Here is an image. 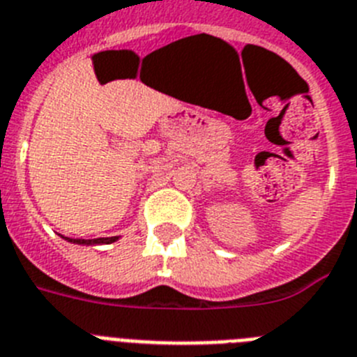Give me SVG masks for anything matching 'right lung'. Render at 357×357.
Masks as SVG:
<instances>
[{"mask_svg": "<svg viewBox=\"0 0 357 357\" xmlns=\"http://www.w3.org/2000/svg\"><path fill=\"white\" fill-rule=\"evenodd\" d=\"M66 240L74 243H88V245H91V243H112L115 242V240H119V236H109V238H93V240H84V238H66Z\"/></svg>", "mask_w": 357, "mask_h": 357, "instance_id": "add662e5", "label": "right lung"}]
</instances>
